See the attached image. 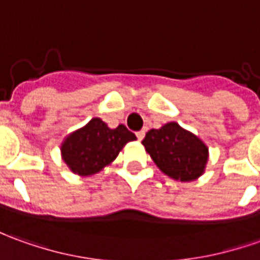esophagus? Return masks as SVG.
Returning a JSON list of instances; mask_svg holds the SVG:
<instances>
[{"instance_id":"34e87169","label":"esophagus","mask_w":260,"mask_h":260,"mask_svg":"<svg viewBox=\"0 0 260 260\" xmlns=\"http://www.w3.org/2000/svg\"><path fill=\"white\" fill-rule=\"evenodd\" d=\"M145 137V131H138L137 132V138L139 139V141H142Z\"/></svg>"}]
</instances>
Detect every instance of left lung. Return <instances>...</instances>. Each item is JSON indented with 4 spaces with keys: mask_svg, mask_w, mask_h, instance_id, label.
Wrapping results in <instances>:
<instances>
[{
    "mask_svg": "<svg viewBox=\"0 0 260 260\" xmlns=\"http://www.w3.org/2000/svg\"><path fill=\"white\" fill-rule=\"evenodd\" d=\"M142 144L160 171L176 181H193L204 174L206 145L176 122L146 132Z\"/></svg>",
    "mask_w": 260,
    "mask_h": 260,
    "instance_id": "left-lung-1",
    "label": "left lung"
}]
</instances>
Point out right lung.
<instances>
[{
	"label": "right lung",
	"mask_w": 260,
	"mask_h": 260,
	"mask_svg": "<svg viewBox=\"0 0 260 260\" xmlns=\"http://www.w3.org/2000/svg\"><path fill=\"white\" fill-rule=\"evenodd\" d=\"M135 139V134L126 126L119 125L111 129L100 118H93L63 141L61 152L72 172L88 176L111 164L123 145Z\"/></svg>",
	"instance_id": "1"
}]
</instances>
